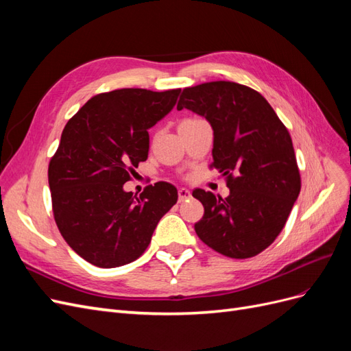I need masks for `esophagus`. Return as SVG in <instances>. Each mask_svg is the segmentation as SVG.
<instances>
[{
	"instance_id": "34e87169",
	"label": "esophagus",
	"mask_w": 351,
	"mask_h": 351,
	"mask_svg": "<svg viewBox=\"0 0 351 351\" xmlns=\"http://www.w3.org/2000/svg\"><path fill=\"white\" fill-rule=\"evenodd\" d=\"M192 197V193H190V190L187 189H180L178 190V202H184L187 199Z\"/></svg>"
}]
</instances>
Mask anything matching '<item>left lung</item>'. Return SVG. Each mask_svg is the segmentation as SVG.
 Instances as JSON below:
<instances>
[{
  "instance_id": "8db88e82",
  "label": "left lung",
  "mask_w": 351,
  "mask_h": 351,
  "mask_svg": "<svg viewBox=\"0 0 351 351\" xmlns=\"http://www.w3.org/2000/svg\"><path fill=\"white\" fill-rule=\"evenodd\" d=\"M187 108L214 130L212 168L226 177L222 199L202 189L205 208L196 234L234 259L256 256L278 237L300 193V173L289 130L259 92L234 82H208L183 89L177 110Z\"/></svg>"
}]
</instances>
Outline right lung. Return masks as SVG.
<instances>
[{"label":"right lung","instance_id":"right-lung-1","mask_svg":"<svg viewBox=\"0 0 351 351\" xmlns=\"http://www.w3.org/2000/svg\"><path fill=\"white\" fill-rule=\"evenodd\" d=\"M180 89H117L95 95L74 114L48 167L52 212L69 246L99 268L123 267L149 246L177 202L165 182L137 196L123 184L147 159V130L174 108Z\"/></svg>","mask_w":351,"mask_h":351}]
</instances>
